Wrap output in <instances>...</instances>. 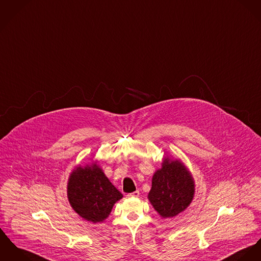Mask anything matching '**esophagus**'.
Here are the masks:
<instances>
[{
    "mask_svg": "<svg viewBox=\"0 0 261 261\" xmlns=\"http://www.w3.org/2000/svg\"><path fill=\"white\" fill-rule=\"evenodd\" d=\"M126 196H127V197H139V196H140V191H139V190H136V191H134V192H132V193H128Z\"/></svg>",
    "mask_w": 261,
    "mask_h": 261,
    "instance_id": "34e87169",
    "label": "esophagus"
}]
</instances>
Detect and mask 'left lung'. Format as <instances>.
<instances>
[{
	"label": "left lung",
	"mask_w": 261,
	"mask_h": 261,
	"mask_svg": "<svg viewBox=\"0 0 261 261\" xmlns=\"http://www.w3.org/2000/svg\"><path fill=\"white\" fill-rule=\"evenodd\" d=\"M194 195V180L180 161L166 158L151 181L148 199L153 208L164 218L173 217L184 212Z\"/></svg>",
	"instance_id": "left-lung-1"
}]
</instances>
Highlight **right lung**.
I'll use <instances>...</instances> for the list:
<instances>
[{
  "label": "right lung",
  "instance_id": "add662e5",
  "mask_svg": "<svg viewBox=\"0 0 261 261\" xmlns=\"http://www.w3.org/2000/svg\"><path fill=\"white\" fill-rule=\"evenodd\" d=\"M122 197L96 164L75 167L68 182V198L73 211L91 222L103 221Z\"/></svg>",
  "mask_w": 261,
  "mask_h": 261
}]
</instances>
